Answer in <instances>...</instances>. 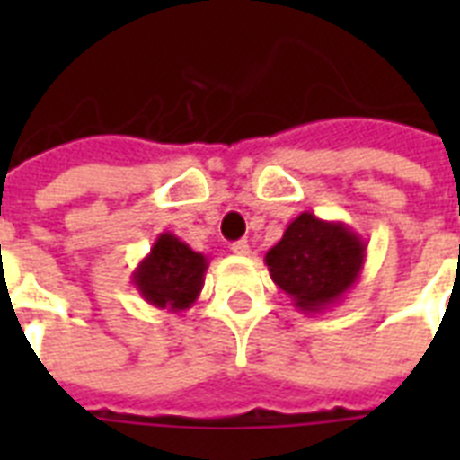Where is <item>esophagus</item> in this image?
Wrapping results in <instances>:
<instances>
[{"mask_svg":"<svg viewBox=\"0 0 460 460\" xmlns=\"http://www.w3.org/2000/svg\"><path fill=\"white\" fill-rule=\"evenodd\" d=\"M231 251L236 252V255H251V243L245 238H241L236 243H231Z\"/></svg>","mask_w":460,"mask_h":460,"instance_id":"34e87169","label":"esophagus"}]
</instances>
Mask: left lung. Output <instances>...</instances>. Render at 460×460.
I'll return each mask as SVG.
<instances>
[{
    "label": "left lung",
    "instance_id": "1",
    "mask_svg": "<svg viewBox=\"0 0 460 460\" xmlns=\"http://www.w3.org/2000/svg\"><path fill=\"white\" fill-rule=\"evenodd\" d=\"M365 255L367 243L349 224L301 212L265 252V265L296 310L320 314L356 287Z\"/></svg>",
    "mask_w": 460,
    "mask_h": 460
}]
</instances>
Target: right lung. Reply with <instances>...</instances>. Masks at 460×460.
<instances>
[{"label": "right lung", "mask_w": 460, "mask_h": 460, "mask_svg": "<svg viewBox=\"0 0 460 460\" xmlns=\"http://www.w3.org/2000/svg\"><path fill=\"white\" fill-rule=\"evenodd\" d=\"M209 260L169 231L155 238L153 248L133 270L131 284L150 305L183 313L198 301Z\"/></svg>", "instance_id": "right-lung-1"}]
</instances>
